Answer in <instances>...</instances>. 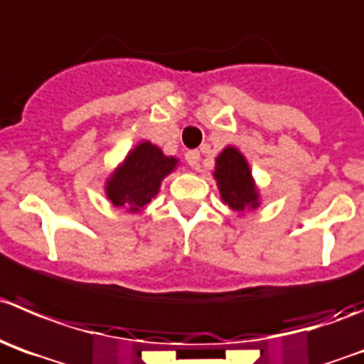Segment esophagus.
Returning <instances> with one entry per match:
<instances>
[{
	"instance_id": "esophagus-1",
	"label": "esophagus",
	"mask_w": 364,
	"mask_h": 364,
	"mask_svg": "<svg viewBox=\"0 0 364 364\" xmlns=\"http://www.w3.org/2000/svg\"><path fill=\"white\" fill-rule=\"evenodd\" d=\"M185 159H186V163L192 166V168H196V171H198L199 163H201V152H199V151H188L185 154Z\"/></svg>"
}]
</instances>
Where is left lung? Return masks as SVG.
Instances as JSON below:
<instances>
[{"label": "left lung", "instance_id": "8db88e82", "mask_svg": "<svg viewBox=\"0 0 364 364\" xmlns=\"http://www.w3.org/2000/svg\"><path fill=\"white\" fill-rule=\"evenodd\" d=\"M213 176L219 185L220 198L230 208L244 212L246 208H255L259 205L250 166L237 149H224L223 154L217 158Z\"/></svg>", "mask_w": 364, "mask_h": 364}]
</instances>
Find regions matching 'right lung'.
I'll return each mask as SVG.
<instances>
[{
    "label": "right lung",
    "instance_id": "add662e5",
    "mask_svg": "<svg viewBox=\"0 0 364 364\" xmlns=\"http://www.w3.org/2000/svg\"><path fill=\"white\" fill-rule=\"evenodd\" d=\"M176 163L178 159L166 158L151 141L140 144L107 181V198L114 206L138 212L158 193L161 179L174 171Z\"/></svg>",
    "mask_w": 364,
    "mask_h": 364
}]
</instances>
